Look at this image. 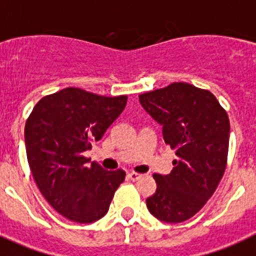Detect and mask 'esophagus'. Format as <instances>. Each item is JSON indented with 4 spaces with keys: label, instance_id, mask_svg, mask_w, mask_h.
I'll return each instance as SVG.
<instances>
[{
    "label": "esophagus",
    "instance_id": "esophagus-1",
    "mask_svg": "<svg viewBox=\"0 0 256 256\" xmlns=\"http://www.w3.org/2000/svg\"><path fill=\"white\" fill-rule=\"evenodd\" d=\"M128 178L130 181H138L139 178H142L140 173H135V172H130L128 174Z\"/></svg>",
    "mask_w": 256,
    "mask_h": 256
}]
</instances>
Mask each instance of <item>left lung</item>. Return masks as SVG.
Wrapping results in <instances>:
<instances>
[{
    "label": "left lung",
    "instance_id": "obj_1",
    "mask_svg": "<svg viewBox=\"0 0 256 256\" xmlns=\"http://www.w3.org/2000/svg\"><path fill=\"white\" fill-rule=\"evenodd\" d=\"M142 106L160 124L176 150L170 174H154L158 188L147 198L148 211L165 222H182L200 211L224 176L230 124L208 90L184 82L139 95Z\"/></svg>",
    "mask_w": 256,
    "mask_h": 256
}]
</instances>
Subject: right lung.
<instances>
[{
  "instance_id": "obj_1",
  "label": "right lung",
  "mask_w": 256,
  "mask_h": 256,
  "mask_svg": "<svg viewBox=\"0 0 256 256\" xmlns=\"http://www.w3.org/2000/svg\"><path fill=\"white\" fill-rule=\"evenodd\" d=\"M128 96L68 87L38 100L24 126L30 169L42 196L68 220L88 224L109 210L122 169L105 170L83 156L126 106Z\"/></svg>"
}]
</instances>
